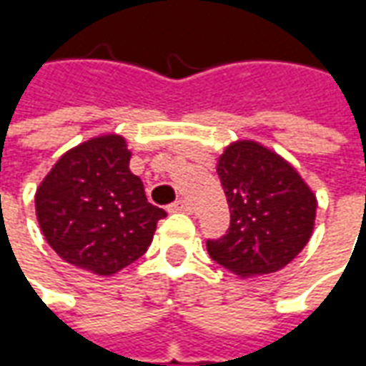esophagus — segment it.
Listing matches in <instances>:
<instances>
[{"mask_svg": "<svg viewBox=\"0 0 366 366\" xmlns=\"http://www.w3.org/2000/svg\"><path fill=\"white\" fill-rule=\"evenodd\" d=\"M168 209H170V212H184V214H190L192 204L186 198H180V199H176L174 204H170Z\"/></svg>", "mask_w": 366, "mask_h": 366, "instance_id": "34e87169", "label": "esophagus"}]
</instances>
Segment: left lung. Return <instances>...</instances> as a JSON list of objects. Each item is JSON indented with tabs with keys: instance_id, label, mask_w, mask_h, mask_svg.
Wrapping results in <instances>:
<instances>
[{
	"instance_id": "left-lung-1",
	"label": "left lung",
	"mask_w": 366,
	"mask_h": 366,
	"mask_svg": "<svg viewBox=\"0 0 366 366\" xmlns=\"http://www.w3.org/2000/svg\"><path fill=\"white\" fill-rule=\"evenodd\" d=\"M229 229L207 239V253L239 276L276 272L310 241L315 196L294 168L254 141L229 144L217 162Z\"/></svg>"
}]
</instances>
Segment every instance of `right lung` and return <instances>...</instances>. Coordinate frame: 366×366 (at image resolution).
I'll list each match as a JSON object with an SVG mask.
<instances>
[{
    "mask_svg": "<svg viewBox=\"0 0 366 366\" xmlns=\"http://www.w3.org/2000/svg\"><path fill=\"white\" fill-rule=\"evenodd\" d=\"M125 139L105 135L62 154L35 196L49 245L70 264L115 274L143 257L167 212L149 204L129 170Z\"/></svg>",
    "mask_w": 366,
    "mask_h": 366,
    "instance_id": "right-lung-1",
    "label": "right lung"
}]
</instances>
